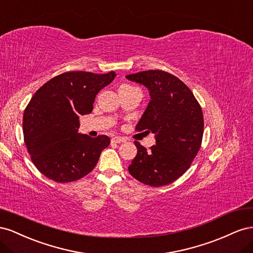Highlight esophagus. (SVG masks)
Instances as JSON below:
<instances>
[{
    "label": "esophagus",
    "mask_w": 253,
    "mask_h": 253,
    "mask_svg": "<svg viewBox=\"0 0 253 253\" xmlns=\"http://www.w3.org/2000/svg\"><path fill=\"white\" fill-rule=\"evenodd\" d=\"M112 142L114 143H123V142H126V139L124 138V136H114V138H112Z\"/></svg>",
    "instance_id": "34e87169"
}]
</instances>
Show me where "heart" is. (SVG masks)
I'll return each mask as SVG.
<instances>
[{
    "label": "heart",
    "instance_id": "heart-1",
    "mask_svg": "<svg viewBox=\"0 0 253 253\" xmlns=\"http://www.w3.org/2000/svg\"><path fill=\"white\" fill-rule=\"evenodd\" d=\"M128 86H130V85H128V84H123V85H121L120 88H128Z\"/></svg>",
    "mask_w": 253,
    "mask_h": 253
}]
</instances>
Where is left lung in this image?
<instances>
[{"instance_id":"8db88e82","label":"left lung","mask_w":253,"mask_h":253,"mask_svg":"<svg viewBox=\"0 0 253 253\" xmlns=\"http://www.w3.org/2000/svg\"><path fill=\"white\" fill-rule=\"evenodd\" d=\"M126 78L145 85L151 97L135 130L156 134V145L149 150L134 141L138 154L128 170L146 185H168L197 156L204 135L203 110L189 86L168 72L143 71Z\"/></svg>"}]
</instances>
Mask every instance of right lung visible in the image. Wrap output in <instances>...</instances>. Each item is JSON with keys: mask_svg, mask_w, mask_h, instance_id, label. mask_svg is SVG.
<instances>
[{"mask_svg": "<svg viewBox=\"0 0 253 253\" xmlns=\"http://www.w3.org/2000/svg\"><path fill=\"white\" fill-rule=\"evenodd\" d=\"M117 74L70 71L49 79L26 106L24 143L35 167L53 181L67 183L86 176L110 144L107 135L79 134V117L93 110L97 93Z\"/></svg>", "mask_w": 253, "mask_h": 253, "instance_id": "add662e5", "label": "right lung"}]
</instances>
